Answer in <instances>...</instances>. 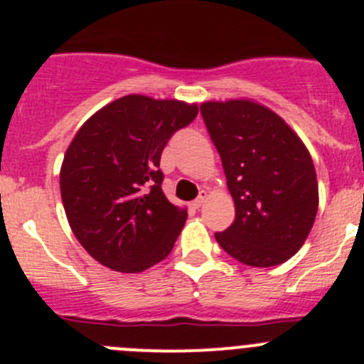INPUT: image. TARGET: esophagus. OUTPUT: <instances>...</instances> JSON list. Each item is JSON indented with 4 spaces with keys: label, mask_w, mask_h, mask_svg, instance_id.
I'll return each instance as SVG.
<instances>
[{
    "label": "esophagus",
    "mask_w": 364,
    "mask_h": 364,
    "mask_svg": "<svg viewBox=\"0 0 364 364\" xmlns=\"http://www.w3.org/2000/svg\"><path fill=\"white\" fill-rule=\"evenodd\" d=\"M207 196H208V194H207V191H201V193H200V196H198L196 200L193 201V207H194V208H200L201 205L205 203V200H207Z\"/></svg>",
    "instance_id": "34e87169"
}]
</instances>
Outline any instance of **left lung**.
<instances>
[{
  "instance_id": "1",
  "label": "left lung",
  "mask_w": 364,
  "mask_h": 364,
  "mask_svg": "<svg viewBox=\"0 0 364 364\" xmlns=\"http://www.w3.org/2000/svg\"><path fill=\"white\" fill-rule=\"evenodd\" d=\"M221 156L235 219L219 246L251 267L292 258L311 232L318 183L311 156L282 117L247 99L200 106Z\"/></svg>"
}]
</instances>
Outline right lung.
Masks as SVG:
<instances>
[{
    "label": "right lung",
    "mask_w": 364,
    "mask_h": 364,
    "mask_svg": "<svg viewBox=\"0 0 364 364\" xmlns=\"http://www.w3.org/2000/svg\"><path fill=\"white\" fill-rule=\"evenodd\" d=\"M196 114V104L125 95L74 136L60 171L61 201L75 239L99 264L141 272L171 253L187 210L164 196L161 154Z\"/></svg>",
    "instance_id": "obj_1"
}]
</instances>
